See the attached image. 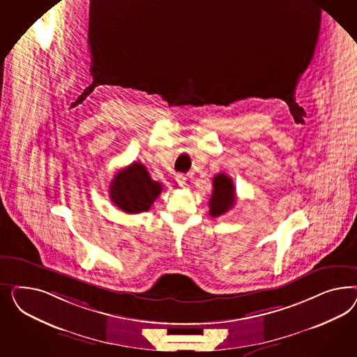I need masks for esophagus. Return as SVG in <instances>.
Wrapping results in <instances>:
<instances>
[{
  "mask_svg": "<svg viewBox=\"0 0 357 357\" xmlns=\"http://www.w3.org/2000/svg\"><path fill=\"white\" fill-rule=\"evenodd\" d=\"M185 181H187V178H185V175H183V174H176L175 175V182L181 188L185 187Z\"/></svg>",
  "mask_w": 357,
  "mask_h": 357,
  "instance_id": "obj_1",
  "label": "esophagus"
}]
</instances>
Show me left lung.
<instances>
[{
  "mask_svg": "<svg viewBox=\"0 0 357 357\" xmlns=\"http://www.w3.org/2000/svg\"><path fill=\"white\" fill-rule=\"evenodd\" d=\"M236 204V188L227 174H217L213 178V191L209 200V215L222 216Z\"/></svg>",
  "mask_w": 357,
  "mask_h": 357,
  "instance_id": "left-lung-1",
  "label": "left lung"
}]
</instances>
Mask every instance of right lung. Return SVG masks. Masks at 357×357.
I'll use <instances>...</instances> for the list:
<instances>
[{"instance_id":"add662e5","label":"right lung","mask_w":357,"mask_h":357,"mask_svg":"<svg viewBox=\"0 0 357 357\" xmlns=\"http://www.w3.org/2000/svg\"><path fill=\"white\" fill-rule=\"evenodd\" d=\"M162 192V184L153 181L146 167L140 162L115 174L109 185L112 203L126 213H141L151 208Z\"/></svg>"}]
</instances>
